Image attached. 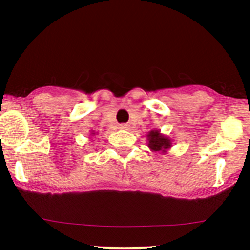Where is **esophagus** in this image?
<instances>
[{"label":"esophagus","mask_w":250,"mask_h":250,"mask_svg":"<svg viewBox=\"0 0 250 250\" xmlns=\"http://www.w3.org/2000/svg\"><path fill=\"white\" fill-rule=\"evenodd\" d=\"M120 129H122V130H129L130 125H127V123H122V125H120Z\"/></svg>","instance_id":"1"}]
</instances>
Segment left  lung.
I'll return each mask as SVG.
<instances>
[{
  "instance_id": "1",
  "label": "left lung",
  "mask_w": 250,
  "mask_h": 250,
  "mask_svg": "<svg viewBox=\"0 0 250 250\" xmlns=\"http://www.w3.org/2000/svg\"><path fill=\"white\" fill-rule=\"evenodd\" d=\"M148 147L151 151L167 154V151L173 146V140L163 135L160 130H150L147 134Z\"/></svg>"
}]
</instances>
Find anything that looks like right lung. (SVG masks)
I'll return each mask as SVG.
<instances>
[{"label": "right lung", "mask_w": 250, "mask_h": 250, "mask_svg": "<svg viewBox=\"0 0 250 250\" xmlns=\"http://www.w3.org/2000/svg\"><path fill=\"white\" fill-rule=\"evenodd\" d=\"M90 135H91V136H95V135H97V133H95V131H94V130H91L90 131Z\"/></svg>", "instance_id": "right-lung-1"}]
</instances>
